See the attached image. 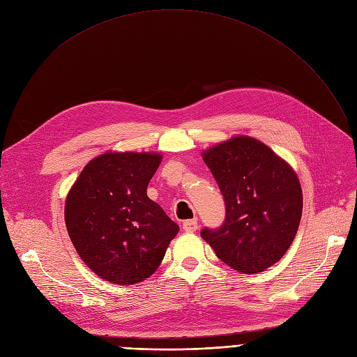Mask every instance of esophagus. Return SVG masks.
<instances>
[{"instance_id":"obj_1","label":"esophagus","mask_w":357,"mask_h":357,"mask_svg":"<svg viewBox=\"0 0 357 357\" xmlns=\"http://www.w3.org/2000/svg\"><path fill=\"white\" fill-rule=\"evenodd\" d=\"M197 228H199V225H197L196 219H189L183 222V231H185V232H196Z\"/></svg>"}]
</instances>
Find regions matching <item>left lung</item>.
<instances>
[{
	"instance_id": "obj_1",
	"label": "left lung",
	"mask_w": 357,
	"mask_h": 357,
	"mask_svg": "<svg viewBox=\"0 0 357 357\" xmlns=\"http://www.w3.org/2000/svg\"><path fill=\"white\" fill-rule=\"evenodd\" d=\"M225 200V222L200 235L218 259L259 273L289 250L302 216L295 169L261 141L238 135L202 152Z\"/></svg>"
}]
</instances>
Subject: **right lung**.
<instances>
[{
  "label": "right lung",
  "mask_w": 357,
  "mask_h": 357,
  "mask_svg": "<svg viewBox=\"0 0 357 357\" xmlns=\"http://www.w3.org/2000/svg\"><path fill=\"white\" fill-rule=\"evenodd\" d=\"M158 152H112L93 158L68 192L65 225L81 260L114 284L148 279L178 225L146 196Z\"/></svg>",
  "instance_id": "obj_1"
}]
</instances>
